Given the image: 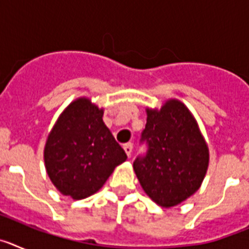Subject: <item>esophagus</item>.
<instances>
[{
	"mask_svg": "<svg viewBox=\"0 0 249 249\" xmlns=\"http://www.w3.org/2000/svg\"><path fill=\"white\" fill-rule=\"evenodd\" d=\"M123 149H124V152L127 153V156L128 157H131L132 155V151H133V144L132 143H126L124 146H123Z\"/></svg>",
	"mask_w": 249,
	"mask_h": 249,
	"instance_id": "obj_1",
	"label": "esophagus"
}]
</instances>
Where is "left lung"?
<instances>
[{
    "label": "left lung",
    "instance_id": "1",
    "mask_svg": "<svg viewBox=\"0 0 249 249\" xmlns=\"http://www.w3.org/2000/svg\"><path fill=\"white\" fill-rule=\"evenodd\" d=\"M146 153L137 156L133 169L144 192L162 207H173L198 190L208 167V147L186 106L167 101L147 109L141 135Z\"/></svg>",
    "mask_w": 249,
    "mask_h": 249
}]
</instances>
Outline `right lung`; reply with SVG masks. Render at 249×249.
I'll return each mask as SVG.
<instances>
[{
	"mask_svg": "<svg viewBox=\"0 0 249 249\" xmlns=\"http://www.w3.org/2000/svg\"><path fill=\"white\" fill-rule=\"evenodd\" d=\"M103 109L78 98L59 116L48 135L45 164L57 190L73 199L97 192L127 160L102 120Z\"/></svg>",
	"mask_w": 249,
	"mask_h": 249,
	"instance_id": "1",
	"label": "right lung"
}]
</instances>
